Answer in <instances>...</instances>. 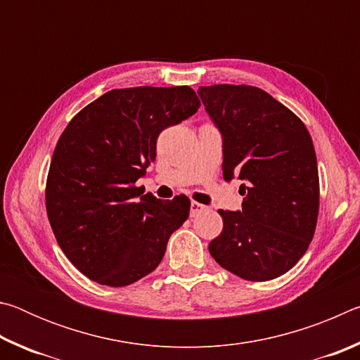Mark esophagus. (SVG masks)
Instances as JSON below:
<instances>
[{"instance_id":"34e87169","label":"esophagus","mask_w":360,"mask_h":360,"mask_svg":"<svg viewBox=\"0 0 360 360\" xmlns=\"http://www.w3.org/2000/svg\"><path fill=\"white\" fill-rule=\"evenodd\" d=\"M206 210H208V206H205L202 203H198V202L191 203V216H197V214H200V212H203Z\"/></svg>"}]
</instances>
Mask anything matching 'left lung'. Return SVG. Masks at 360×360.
<instances>
[{
	"instance_id": "left-lung-1",
	"label": "left lung",
	"mask_w": 360,
	"mask_h": 360,
	"mask_svg": "<svg viewBox=\"0 0 360 360\" xmlns=\"http://www.w3.org/2000/svg\"><path fill=\"white\" fill-rule=\"evenodd\" d=\"M222 135L224 179L238 178L241 211L219 210L224 229L210 243L219 265L248 281H270L307 252L319 212V174L303 122L262 89L200 87Z\"/></svg>"
}]
</instances>
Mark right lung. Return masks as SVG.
Instances as JSON below:
<instances>
[{"instance_id": "1", "label": "right lung", "mask_w": 360, "mask_h": 360, "mask_svg": "<svg viewBox=\"0 0 360 360\" xmlns=\"http://www.w3.org/2000/svg\"><path fill=\"white\" fill-rule=\"evenodd\" d=\"M198 108L187 85L114 89L71 119L52 155L46 208L58 246L82 275L122 288L160 264L191 202H162L135 182L155 160L160 131Z\"/></svg>"}]
</instances>
